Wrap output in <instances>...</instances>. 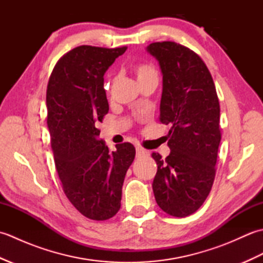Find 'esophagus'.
Listing matches in <instances>:
<instances>
[{
  "mask_svg": "<svg viewBox=\"0 0 263 263\" xmlns=\"http://www.w3.org/2000/svg\"><path fill=\"white\" fill-rule=\"evenodd\" d=\"M148 155L149 153L146 149H143L141 147H137V157H146Z\"/></svg>",
  "mask_w": 263,
  "mask_h": 263,
  "instance_id": "34e87169",
  "label": "esophagus"
}]
</instances>
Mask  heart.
<instances>
[{"label": "heart", "instance_id": "b5f03b06", "mask_svg": "<svg viewBox=\"0 0 263 263\" xmlns=\"http://www.w3.org/2000/svg\"><path fill=\"white\" fill-rule=\"evenodd\" d=\"M135 73L139 82L149 79V78H157V72H156L154 66L147 63L138 64L135 68Z\"/></svg>", "mask_w": 263, "mask_h": 263}]
</instances>
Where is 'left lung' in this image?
<instances>
[{
    "label": "left lung",
    "mask_w": 263,
    "mask_h": 263,
    "mask_svg": "<svg viewBox=\"0 0 263 263\" xmlns=\"http://www.w3.org/2000/svg\"><path fill=\"white\" fill-rule=\"evenodd\" d=\"M147 51L163 73L159 121L171 125L165 159L153 153L157 173L153 190L160 209L173 217L197 211L210 193L221 133L220 107L206 65L197 53L174 42L153 43Z\"/></svg>",
    "instance_id": "1"
}]
</instances>
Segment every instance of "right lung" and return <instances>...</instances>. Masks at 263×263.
<instances>
[{"label":"right lung","instance_id":"right-lung-1","mask_svg":"<svg viewBox=\"0 0 263 263\" xmlns=\"http://www.w3.org/2000/svg\"><path fill=\"white\" fill-rule=\"evenodd\" d=\"M126 48L71 49L55 64L47 86V126L63 191L92 220L109 219L120 210L123 182L136 156L128 142L109 152L97 128L108 113L104 74Z\"/></svg>","mask_w":263,"mask_h":263}]
</instances>
